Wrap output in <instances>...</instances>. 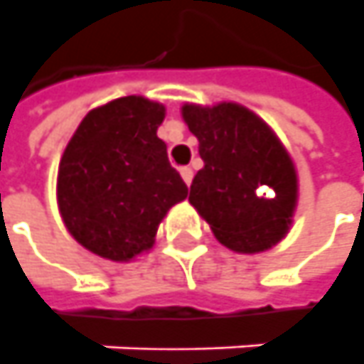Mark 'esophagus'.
<instances>
[{"label": "esophagus", "mask_w": 364, "mask_h": 364, "mask_svg": "<svg viewBox=\"0 0 364 364\" xmlns=\"http://www.w3.org/2000/svg\"><path fill=\"white\" fill-rule=\"evenodd\" d=\"M180 176H182L184 182H186V186H190V184H192V178H194V170H192V168H188V166H184V168H180Z\"/></svg>", "instance_id": "1"}]
</instances>
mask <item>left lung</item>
Wrapping results in <instances>:
<instances>
[{
  "label": "left lung",
  "instance_id": "8db88e82",
  "mask_svg": "<svg viewBox=\"0 0 364 364\" xmlns=\"http://www.w3.org/2000/svg\"><path fill=\"white\" fill-rule=\"evenodd\" d=\"M182 118L204 160L188 200L218 242L245 255L280 242L296 208L299 180L277 134L234 102L212 108L184 104Z\"/></svg>",
  "mask_w": 364,
  "mask_h": 364
}]
</instances>
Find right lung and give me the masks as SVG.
<instances>
[{
  "label": "right lung",
  "instance_id": "add662e5",
  "mask_svg": "<svg viewBox=\"0 0 364 364\" xmlns=\"http://www.w3.org/2000/svg\"><path fill=\"white\" fill-rule=\"evenodd\" d=\"M166 108L142 96L87 112L63 150L58 206L90 252L128 262L154 246L158 226L188 188L158 138Z\"/></svg>",
  "mask_w": 364,
  "mask_h": 364
}]
</instances>
